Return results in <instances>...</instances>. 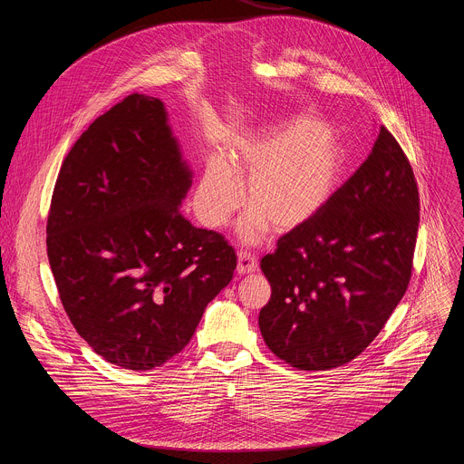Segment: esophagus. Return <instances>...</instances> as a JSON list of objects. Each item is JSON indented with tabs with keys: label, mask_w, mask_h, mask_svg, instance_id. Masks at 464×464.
Here are the masks:
<instances>
[{
	"label": "esophagus",
	"mask_w": 464,
	"mask_h": 464,
	"mask_svg": "<svg viewBox=\"0 0 464 464\" xmlns=\"http://www.w3.org/2000/svg\"><path fill=\"white\" fill-rule=\"evenodd\" d=\"M258 268L256 256L247 253V251H240L238 253V264H237V274L238 276H246V274H253Z\"/></svg>",
	"instance_id": "esophagus-1"
}]
</instances>
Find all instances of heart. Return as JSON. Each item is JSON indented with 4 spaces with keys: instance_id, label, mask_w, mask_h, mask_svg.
I'll use <instances>...</instances> for the list:
<instances>
[{
    "instance_id": "heart-1",
    "label": "heart",
    "mask_w": 464,
    "mask_h": 464,
    "mask_svg": "<svg viewBox=\"0 0 464 464\" xmlns=\"http://www.w3.org/2000/svg\"><path fill=\"white\" fill-rule=\"evenodd\" d=\"M343 174L340 141L315 119L294 117L258 140L235 145L211 161L194 192V211L208 227H222L242 206L251 208L237 235L256 244L270 231L290 233L315 218L334 196Z\"/></svg>"
}]
</instances>
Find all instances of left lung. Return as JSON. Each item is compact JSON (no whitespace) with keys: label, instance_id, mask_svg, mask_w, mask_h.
I'll use <instances>...</instances> for the list:
<instances>
[{"label":"left lung","instance_id":"8db88e82","mask_svg":"<svg viewBox=\"0 0 464 464\" xmlns=\"http://www.w3.org/2000/svg\"><path fill=\"white\" fill-rule=\"evenodd\" d=\"M413 169L391 131L324 209L260 260L272 297L258 314L270 351L301 371L349 363L404 297L419 231Z\"/></svg>","mask_w":464,"mask_h":464}]
</instances>
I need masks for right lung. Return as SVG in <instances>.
Segmentation results:
<instances>
[{"label": "right lung", "instance_id": "1", "mask_svg": "<svg viewBox=\"0 0 464 464\" xmlns=\"http://www.w3.org/2000/svg\"><path fill=\"white\" fill-rule=\"evenodd\" d=\"M190 183L165 104L141 93L97 117L56 178L47 256L60 301L88 345L122 369L181 353L233 279L235 249L179 213Z\"/></svg>", "mask_w": 464, "mask_h": 464}]
</instances>
